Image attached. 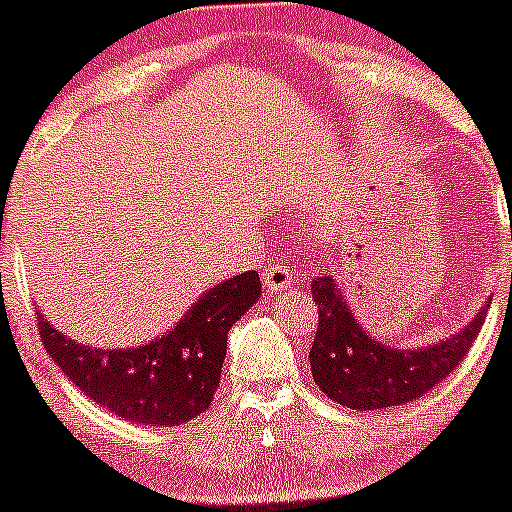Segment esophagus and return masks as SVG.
I'll list each match as a JSON object with an SVG mask.
<instances>
[{"label":"esophagus","instance_id":"obj_1","mask_svg":"<svg viewBox=\"0 0 512 512\" xmlns=\"http://www.w3.org/2000/svg\"><path fill=\"white\" fill-rule=\"evenodd\" d=\"M261 278H263V286H266L268 293H281V291H286V288H291L295 273L288 263H273V266L263 268Z\"/></svg>","mask_w":512,"mask_h":512}]
</instances>
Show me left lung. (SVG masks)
<instances>
[{
    "instance_id": "left-lung-1",
    "label": "left lung",
    "mask_w": 512,
    "mask_h": 512,
    "mask_svg": "<svg viewBox=\"0 0 512 512\" xmlns=\"http://www.w3.org/2000/svg\"><path fill=\"white\" fill-rule=\"evenodd\" d=\"M318 330L310 350L313 379L337 404L360 412L397 407L424 397L463 362L486 323L488 305L461 330L436 345L397 350L372 340L352 318L330 276L313 278Z\"/></svg>"
}]
</instances>
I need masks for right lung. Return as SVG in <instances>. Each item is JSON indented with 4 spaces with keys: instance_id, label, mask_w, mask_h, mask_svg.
Masks as SVG:
<instances>
[{
    "instance_id": "1",
    "label": "right lung",
    "mask_w": 512,
    "mask_h": 512,
    "mask_svg": "<svg viewBox=\"0 0 512 512\" xmlns=\"http://www.w3.org/2000/svg\"><path fill=\"white\" fill-rule=\"evenodd\" d=\"M258 295V273H239L204 293L175 330L128 350L81 345L41 315L39 337L56 367L98 407L133 424L179 426L214 402L226 335Z\"/></svg>"
}]
</instances>
